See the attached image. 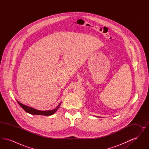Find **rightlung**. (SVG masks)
I'll return each instance as SVG.
<instances>
[{
  "instance_id": "add662e5",
  "label": "right lung",
  "mask_w": 149,
  "mask_h": 149,
  "mask_svg": "<svg viewBox=\"0 0 149 149\" xmlns=\"http://www.w3.org/2000/svg\"><path fill=\"white\" fill-rule=\"evenodd\" d=\"M18 103L19 104V106L21 107L27 113L31 114H35V115H43V116H50L52 115L54 113H55L57 111V110L58 109V107L60 106L61 103H60V104L56 108L53 110H50V111H39L37 109H36L35 108L29 107V106H27L26 105H24L23 104H22L21 103H20L19 102H18L17 100Z\"/></svg>"
}]
</instances>
